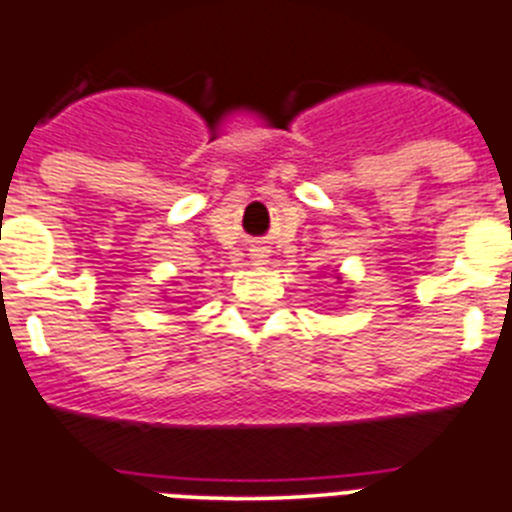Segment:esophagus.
Returning <instances> with one entry per match:
<instances>
[{
  "label": "esophagus",
  "mask_w": 512,
  "mask_h": 512,
  "mask_svg": "<svg viewBox=\"0 0 512 512\" xmlns=\"http://www.w3.org/2000/svg\"><path fill=\"white\" fill-rule=\"evenodd\" d=\"M251 259L259 261V264H261V261H266V251H264V248H253Z\"/></svg>",
  "instance_id": "34e87169"
}]
</instances>
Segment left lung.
Returning a JSON list of instances; mask_svg holds the SVG:
<instances>
[{
    "mask_svg": "<svg viewBox=\"0 0 512 512\" xmlns=\"http://www.w3.org/2000/svg\"><path fill=\"white\" fill-rule=\"evenodd\" d=\"M334 277H336V282H342V274H339V272H336ZM347 290H349V287H347ZM347 290H344V292H347Z\"/></svg>",
    "mask_w": 512,
    "mask_h": 512,
    "instance_id": "left-lung-1",
    "label": "left lung"
}]
</instances>
